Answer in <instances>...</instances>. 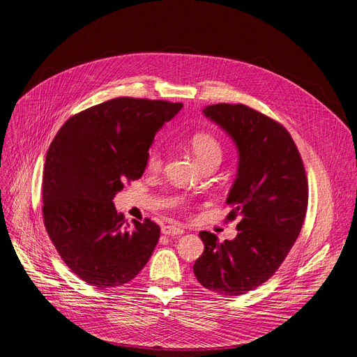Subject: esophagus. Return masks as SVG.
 I'll list each match as a JSON object with an SVG mask.
<instances>
[{"instance_id": "obj_1", "label": "esophagus", "mask_w": 357, "mask_h": 357, "mask_svg": "<svg viewBox=\"0 0 357 357\" xmlns=\"http://www.w3.org/2000/svg\"><path fill=\"white\" fill-rule=\"evenodd\" d=\"M162 233L165 236H181V234H183V230L176 226H165L162 229Z\"/></svg>"}]
</instances>
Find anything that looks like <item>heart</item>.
<instances>
[{
  "label": "heart",
  "instance_id": "b5f03b06",
  "mask_svg": "<svg viewBox=\"0 0 357 357\" xmlns=\"http://www.w3.org/2000/svg\"><path fill=\"white\" fill-rule=\"evenodd\" d=\"M191 149L195 159L202 166L210 160H221L222 155V147L220 142L210 133H205V131H199L191 137ZM162 166V153L158 147L150 149L147 155V167L150 171H156Z\"/></svg>",
  "mask_w": 357,
  "mask_h": 357
}]
</instances>
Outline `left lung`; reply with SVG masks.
Wrapping results in <instances>:
<instances>
[{
	"label": "left lung",
	"instance_id": "left-lung-1",
	"mask_svg": "<svg viewBox=\"0 0 357 357\" xmlns=\"http://www.w3.org/2000/svg\"><path fill=\"white\" fill-rule=\"evenodd\" d=\"M236 144V179L227 195L229 218H240L237 236L220 243L201 231L195 260L198 282L218 295L237 296L261 285L282 265L301 231L308 204L304 165L288 131L243 104L202 109Z\"/></svg>",
	"mask_w": 357,
	"mask_h": 357
}]
</instances>
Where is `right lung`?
<instances>
[{"instance_id": "1", "label": "right lung", "mask_w": 357, "mask_h": 357, "mask_svg": "<svg viewBox=\"0 0 357 357\" xmlns=\"http://www.w3.org/2000/svg\"><path fill=\"white\" fill-rule=\"evenodd\" d=\"M182 102L114 98L70 117L54 136L43 172V218L68 268L100 289L130 282L159 240L152 220L126 224L114 197L139 179L149 149Z\"/></svg>"}]
</instances>
